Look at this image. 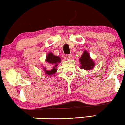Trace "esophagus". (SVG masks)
<instances>
[{
  "label": "esophagus",
  "mask_w": 125,
  "mask_h": 125,
  "mask_svg": "<svg viewBox=\"0 0 125 125\" xmlns=\"http://www.w3.org/2000/svg\"><path fill=\"white\" fill-rule=\"evenodd\" d=\"M66 57H67V59H71L72 58H73V56H72V54H67V55H66Z\"/></svg>",
  "instance_id": "34e87169"
}]
</instances>
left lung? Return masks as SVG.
<instances>
[{"instance_id":"1","label":"left lung","mask_w":125,"mask_h":125,"mask_svg":"<svg viewBox=\"0 0 125 125\" xmlns=\"http://www.w3.org/2000/svg\"><path fill=\"white\" fill-rule=\"evenodd\" d=\"M80 62L81 64L80 67L85 70H91L94 66V62L90 58L88 53L86 51H85L83 53L81 58H80Z\"/></svg>"}]
</instances>
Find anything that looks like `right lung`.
<instances>
[{
    "instance_id": "obj_1",
    "label": "right lung",
    "mask_w": 125,
    "mask_h": 125,
    "mask_svg": "<svg viewBox=\"0 0 125 125\" xmlns=\"http://www.w3.org/2000/svg\"><path fill=\"white\" fill-rule=\"evenodd\" d=\"M46 61L48 63L51 64L53 65V67L51 69L50 71H48L46 69H44V71L45 72V73H47L48 75H52L55 73V72H56L57 69L56 66L58 65V63L60 62H61V58H59L57 56H54V54H52V53H48V55L47 56V59H46Z\"/></svg>"
}]
</instances>
